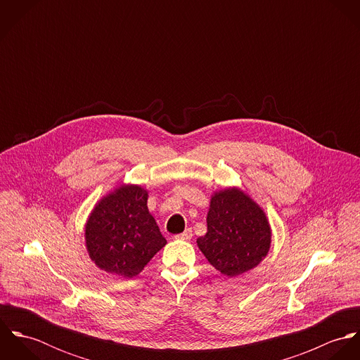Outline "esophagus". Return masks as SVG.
<instances>
[{"instance_id": "34e87169", "label": "esophagus", "mask_w": 360, "mask_h": 360, "mask_svg": "<svg viewBox=\"0 0 360 360\" xmlns=\"http://www.w3.org/2000/svg\"><path fill=\"white\" fill-rule=\"evenodd\" d=\"M176 238H177V240H186V241H188V240L193 238V230H191V229H186V231L181 233V234H177Z\"/></svg>"}]
</instances>
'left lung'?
I'll return each mask as SVG.
<instances>
[{
    "label": "left lung",
    "instance_id": "obj_1",
    "mask_svg": "<svg viewBox=\"0 0 360 360\" xmlns=\"http://www.w3.org/2000/svg\"><path fill=\"white\" fill-rule=\"evenodd\" d=\"M206 223L198 248L224 276L236 277L257 267L270 250L271 230L264 212L236 187L212 195Z\"/></svg>",
    "mask_w": 360,
    "mask_h": 360
}]
</instances>
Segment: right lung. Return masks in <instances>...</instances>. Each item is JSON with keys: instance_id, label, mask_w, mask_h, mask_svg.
Here are the masks:
<instances>
[{"instance_id": "obj_1", "label": "right lung", "mask_w": 360, "mask_h": 360, "mask_svg": "<svg viewBox=\"0 0 360 360\" xmlns=\"http://www.w3.org/2000/svg\"><path fill=\"white\" fill-rule=\"evenodd\" d=\"M147 200V190L124 184L93 209L86 224V247L103 271L131 278L166 245Z\"/></svg>"}]
</instances>
